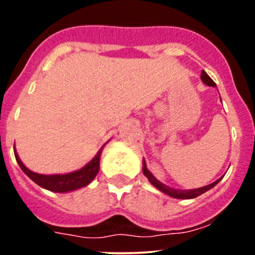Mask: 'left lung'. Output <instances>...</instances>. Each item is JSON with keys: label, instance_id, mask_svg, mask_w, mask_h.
Returning a JSON list of instances; mask_svg holds the SVG:
<instances>
[{"label": "left lung", "instance_id": "1", "mask_svg": "<svg viewBox=\"0 0 255 255\" xmlns=\"http://www.w3.org/2000/svg\"><path fill=\"white\" fill-rule=\"evenodd\" d=\"M200 78H202V80H203L204 84L209 85V87H216L215 82H213V80L209 78L208 74H207L204 70L202 71V75H200ZM143 173L145 175V176H147V179L149 180V182L152 184L153 186H155V188L158 189V190H161L162 193H164V194L170 195V197H172V198H176V199H193V198L199 197L200 194H203V193L208 191L209 189L213 188V186H215L216 184H218V181L221 180L220 179V180H217V181L212 182V184H209V185H207V186H203V188L191 189V190H177V189H173V188H170V186H167V185H164V184H162L161 181H158V180L155 179L152 173L148 171L145 161H143Z\"/></svg>", "mask_w": 255, "mask_h": 255}]
</instances>
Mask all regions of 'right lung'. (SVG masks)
I'll use <instances>...</instances> for the list:
<instances>
[{"label":"right lung","mask_w":255,"mask_h":255,"mask_svg":"<svg viewBox=\"0 0 255 255\" xmlns=\"http://www.w3.org/2000/svg\"><path fill=\"white\" fill-rule=\"evenodd\" d=\"M102 149L103 147L98 150L96 157L89 163L85 164L84 167L78 171H74V172L65 173V175H40V173L33 172L29 168H26L24 163L20 161L19 155L16 154V150H15V158H16L20 168L35 184L47 189V190L56 191V193H67V191H73L83 188V186H87L97 176V173L100 171V158Z\"/></svg>","instance_id":"obj_1"}]
</instances>
